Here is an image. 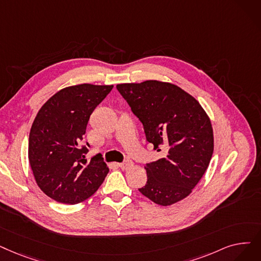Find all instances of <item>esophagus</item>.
I'll use <instances>...</instances> for the list:
<instances>
[{"instance_id": "esophagus-1", "label": "esophagus", "mask_w": 261, "mask_h": 261, "mask_svg": "<svg viewBox=\"0 0 261 261\" xmlns=\"http://www.w3.org/2000/svg\"><path fill=\"white\" fill-rule=\"evenodd\" d=\"M130 166H132V161L131 160H126V161L119 163V167L121 169H126V168H128Z\"/></svg>"}]
</instances>
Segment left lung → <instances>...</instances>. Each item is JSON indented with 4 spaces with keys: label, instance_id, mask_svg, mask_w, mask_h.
Here are the masks:
<instances>
[{
    "label": "left lung",
    "instance_id": "8db88e82",
    "mask_svg": "<svg viewBox=\"0 0 261 261\" xmlns=\"http://www.w3.org/2000/svg\"><path fill=\"white\" fill-rule=\"evenodd\" d=\"M143 123L146 140L164 158L146 164L141 193L161 206L186 198L205 174L213 153L211 121L198 101L180 87L145 81L116 86Z\"/></svg>",
    "mask_w": 261,
    "mask_h": 261
}]
</instances>
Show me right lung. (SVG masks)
<instances>
[{"label":"right lung","instance_id":"add662e5","mask_svg":"<svg viewBox=\"0 0 261 261\" xmlns=\"http://www.w3.org/2000/svg\"><path fill=\"white\" fill-rule=\"evenodd\" d=\"M113 85L66 87L44 103L34 120L29 160L38 187L52 199L74 205L92 196L109 167L99 154L88 162L83 135L90 115Z\"/></svg>","mask_w":261,"mask_h":261}]
</instances>
